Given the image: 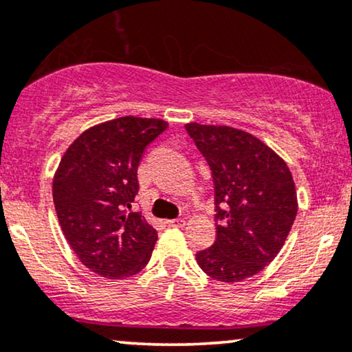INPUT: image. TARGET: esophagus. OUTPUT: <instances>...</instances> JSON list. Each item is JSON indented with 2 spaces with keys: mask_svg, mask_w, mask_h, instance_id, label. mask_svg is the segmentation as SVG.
Listing matches in <instances>:
<instances>
[{
  "mask_svg": "<svg viewBox=\"0 0 352 352\" xmlns=\"http://www.w3.org/2000/svg\"><path fill=\"white\" fill-rule=\"evenodd\" d=\"M167 225H168V227H173V228H182V227H185V219L167 220Z\"/></svg>",
  "mask_w": 352,
  "mask_h": 352,
  "instance_id": "obj_1",
  "label": "esophagus"
}]
</instances>
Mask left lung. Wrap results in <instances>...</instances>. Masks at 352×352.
<instances>
[{"instance_id":"8db88e82","label":"left lung","mask_w":352,"mask_h":352,"mask_svg":"<svg viewBox=\"0 0 352 352\" xmlns=\"http://www.w3.org/2000/svg\"><path fill=\"white\" fill-rule=\"evenodd\" d=\"M186 132L212 170L215 241L196 254L217 282L259 274L282 250L298 212L287 162L264 142L228 125L190 122Z\"/></svg>"}]
</instances>
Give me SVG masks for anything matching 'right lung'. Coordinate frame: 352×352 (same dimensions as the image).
Returning <instances> with one entry per match:
<instances>
[{
  "label": "right lung",
  "instance_id": "add662e5",
  "mask_svg": "<svg viewBox=\"0 0 352 352\" xmlns=\"http://www.w3.org/2000/svg\"><path fill=\"white\" fill-rule=\"evenodd\" d=\"M167 127L162 119L133 116L93 125L56 168L53 199L65 240L101 277H132L151 259L157 232L130 209L144 149Z\"/></svg>",
  "mask_w": 352,
  "mask_h": 352
}]
</instances>
